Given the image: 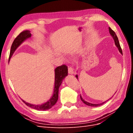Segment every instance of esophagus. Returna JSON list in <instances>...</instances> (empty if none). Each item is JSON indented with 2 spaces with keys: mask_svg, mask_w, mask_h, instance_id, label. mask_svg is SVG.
I'll return each instance as SVG.
<instances>
[{
  "mask_svg": "<svg viewBox=\"0 0 133 133\" xmlns=\"http://www.w3.org/2000/svg\"><path fill=\"white\" fill-rule=\"evenodd\" d=\"M68 73L69 74H73L74 73V69L71 67L68 68Z\"/></svg>",
  "mask_w": 133,
  "mask_h": 133,
  "instance_id": "34e87169",
  "label": "esophagus"
}]
</instances>
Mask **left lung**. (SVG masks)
I'll return each instance as SVG.
<instances>
[{
  "mask_svg": "<svg viewBox=\"0 0 133 133\" xmlns=\"http://www.w3.org/2000/svg\"><path fill=\"white\" fill-rule=\"evenodd\" d=\"M109 33H110V35L112 36V37L113 38V39H114V42H115V45H116V46H117L118 49V50H119L120 53H121L122 54H123V52H122V48H121V47H120L118 38V37H117V36H116L115 33V32H114L113 30H112L111 29V28H110V27H109ZM76 78L78 79V75H76ZM80 99H81L82 101L84 104H86V105H88V106H90V107H98V106L102 105V104H103L104 103H105L106 102H107L108 100H107V101L104 102L103 103H100V104H91V103H90L88 102H87V101H85V100H84L82 98V96H81V95H80Z\"/></svg>",
  "mask_w": 133,
  "mask_h": 133,
  "instance_id": "left-lung-1",
  "label": "left lung"
}]
</instances>
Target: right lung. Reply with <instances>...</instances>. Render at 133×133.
Listing matches in <instances>:
<instances>
[{
    "instance_id": "add662e5",
    "label": "right lung",
    "mask_w": 133,
    "mask_h": 133,
    "mask_svg": "<svg viewBox=\"0 0 133 133\" xmlns=\"http://www.w3.org/2000/svg\"><path fill=\"white\" fill-rule=\"evenodd\" d=\"M31 34L29 30H24L21 32L16 38L12 44L11 46V49L10 51V55L9 60H10L11 56L17 48L21 45V44L28 38L31 37ZM68 75V67L65 65H62L61 66H58L55 69V84H54V92L52 97L48 100V102L42 105H34L30 103H26V102L22 101L26 105L31 108L38 110H46L49 109L52 107L54 106L55 103H57L58 99V93H59V88L63 82V80L65 78L66 76Z\"/></svg>"
}]
</instances>
